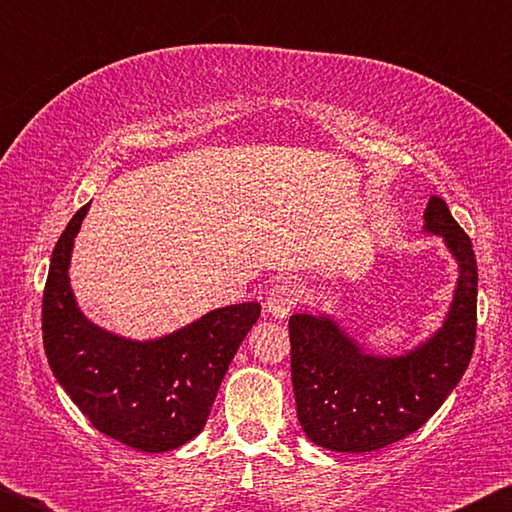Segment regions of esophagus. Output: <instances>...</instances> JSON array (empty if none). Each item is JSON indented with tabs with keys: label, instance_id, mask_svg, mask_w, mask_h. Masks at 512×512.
I'll list each match as a JSON object with an SVG mask.
<instances>
[{
	"label": "esophagus",
	"instance_id": "34e87169",
	"mask_svg": "<svg viewBox=\"0 0 512 512\" xmlns=\"http://www.w3.org/2000/svg\"><path fill=\"white\" fill-rule=\"evenodd\" d=\"M298 298H300V291L296 282L291 280L275 282L266 296V311L273 318H287L291 314V309L298 305Z\"/></svg>",
	"mask_w": 512,
	"mask_h": 512
}]
</instances>
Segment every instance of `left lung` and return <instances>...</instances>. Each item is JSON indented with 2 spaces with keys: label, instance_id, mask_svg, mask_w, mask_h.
<instances>
[{
  "label": "left lung",
  "instance_id": "obj_1",
  "mask_svg": "<svg viewBox=\"0 0 512 512\" xmlns=\"http://www.w3.org/2000/svg\"><path fill=\"white\" fill-rule=\"evenodd\" d=\"M424 232L445 241L458 277L443 325L404 354H372L329 314H293L291 379L298 420L329 452H375L411 436L454 391L476 336V259L447 203L431 196Z\"/></svg>",
  "mask_w": 512,
  "mask_h": 512
}]
</instances>
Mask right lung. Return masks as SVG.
Listing matches in <instances>:
<instances>
[{
    "instance_id": "right-lung-1",
    "label": "right lung",
    "mask_w": 512,
    "mask_h": 512,
    "mask_svg": "<svg viewBox=\"0 0 512 512\" xmlns=\"http://www.w3.org/2000/svg\"><path fill=\"white\" fill-rule=\"evenodd\" d=\"M90 210L72 216L51 255L42 343L51 372L94 429L140 452H171L203 431L219 386L262 307L207 311L160 339L135 341L94 325L69 284L74 239Z\"/></svg>"
}]
</instances>
